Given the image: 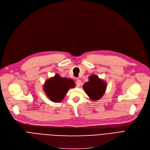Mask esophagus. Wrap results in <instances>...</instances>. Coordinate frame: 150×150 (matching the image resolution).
Masks as SVG:
<instances>
[{
  "label": "esophagus",
  "mask_w": 150,
  "mask_h": 150,
  "mask_svg": "<svg viewBox=\"0 0 150 150\" xmlns=\"http://www.w3.org/2000/svg\"><path fill=\"white\" fill-rule=\"evenodd\" d=\"M81 84V80H79V79H77V80L76 81V87H80Z\"/></svg>",
  "instance_id": "1"
}]
</instances>
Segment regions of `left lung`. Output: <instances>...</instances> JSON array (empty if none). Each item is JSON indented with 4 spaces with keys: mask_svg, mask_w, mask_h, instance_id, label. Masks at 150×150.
Masks as SVG:
<instances>
[{
    "mask_svg": "<svg viewBox=\"0 0 150 150\" xmlns=\"http://www.w3.org/2000/svg\"><path fill=\"white\" fill-rule=\"evenodd\" d=\"M88 78V81L85 83L83 87L90 99L93 101H97L105 93L107 84L103 79L95 75H91Z\"/></svg>",
    "mask_w": 150,
    "mask_h": 150,
    "instance_id": "obj_1",
    "label": "left lung"
}]
</instances>
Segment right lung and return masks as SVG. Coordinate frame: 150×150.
Wrapping results in <instances>:
<instances>
[{"instance_id":"add662e5","label":"right lung","mask_w":150,"mask_h":150,"mask_svg":"<svg viewBox=\"0 0 150 150\" xmlns=\"http://www.w3.org/2000/svg\"><path fill=\"white\" fill-rule=\"evenodd\" d=\"M75 84L71 78H62L56 74L54 77L47 79L43 86V90L50 100L54 103L61 102L69 89L74 88Z\"/></svg>"}]
</instances>
